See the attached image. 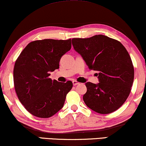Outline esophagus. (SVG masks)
I'll return each instance as SVG.
<instances>
[{
  "mask_svg": "<svg viewBox=\"0 0 146 146\" xmlns=\"http://www.w3.org/2000/svg\"><path fill=\"white\" fill-rule=\"evenodd\" d=\"M72 83H73V85H74V86H76V85L79 84L78 82H77V81H76V80H74V81L72 82Z\"/></svg>",
  "mask_w": 146,
  "mask_h": 146,
  "instance_id": "1",
  "label": "esophagus"
}]
</instances>
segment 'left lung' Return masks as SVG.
<instances>
[{"mask_svg": "<svg viewBox=\"0 0 146 146\" xmlns=\"http://www.w3.org/2000/svg\"><path fill=\"white\" fill-rule=\"evenodd\" d=\"M72 42L89 68L98 72V84L86 83V105L102 114L117 110L128 97L134 78L127 50L119 41L102 35L72 38Z\"/></svg>", "mask_w": 146, "mask_h": 146, "instance_id": "obj_1", "label": "left lung"}]
</instances>
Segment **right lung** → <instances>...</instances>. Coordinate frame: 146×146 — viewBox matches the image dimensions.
<instances>
[{"instance_id":"add662e5","label":"right lung","mask_w":146,"mask_h":146,"mask_svg":"<svg viewBox=\"0 0 146 146\" xmlns=\"http://www.w3.org/2000/svg\"><path fill=\"white\" fill-rule=\"evenodd\" d=\"M71 39H44L30 42L15 62L14 84L17 96L35 116L50 117L62 108L72 82L52 80L62 56L71 49Z\"/></svg>"}]
</instances>
